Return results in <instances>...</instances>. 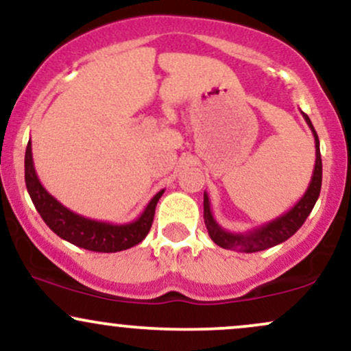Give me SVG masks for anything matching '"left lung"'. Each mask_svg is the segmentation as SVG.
<instances>
[{
  "mask_svg": "<svg viewBox=\"0 0 351 351\" xmlns=\"http://www.w3.org/2000/svg\"><path fill=\"white\" fill-rule=\"evenodd\" d=\"M302 115H304L305 122H307L310 130H312L313 134V138H315V165H313V175L308 183L307 191L304 193V196H302L287 213L276 217V219L269 221V223L263 224V226L249 229V231L245 232H231L226 231L223 226H219V223H217L215 216H213L208 193L204 191V224H206L208 234L213 239V243L219 245V247L239 252H257L264 251V249L274 247V245L284 243L289 237L295 234L302 224L305 223V219H307L310 213H312L318 196H320L322 188L320 142H318V135L315 128H313L312 122H310L308 115L304 114V112H302Z\"/></svg>",
  "mask_w": 351,
  "mask_h": 351,
  "instance_id": "1",
  "label": "left lung"
}]
</instances>
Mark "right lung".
I'll list each match as a JSON object with an SVG mask.
<instances>
[{"label": "right lung", "mask_w": 351, "mask_h": 351, "mask_svg": "<svg viewBox=\"0 0 351 351\" xmlns=\"http://www.w3.org/2000/svg\"><path fill=\"white\" fill-rule=\"evenodd\" d=\"M24 181L44 223L67 243L94 252H119L142 243L152 228L156 203L165 193V189L156 193L142 215L130 223L114 224L80 216L59 203L41 184L34 168L31 140L27 142L26 155H24Z\"/></svg>", "instance_id": "obj_1"}]
</instances>
